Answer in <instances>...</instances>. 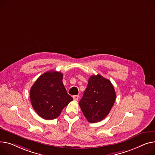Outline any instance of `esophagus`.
<instances>
[{"instance_id": "34e87169", "label": "esophagus", "mask_w": 155, "mask_h": 155, "mask_svg": "<svg viewBox=\"0 0 155 155\" xmlns=\"http://www.w3.org/2000/svg\"><path fill=\"white\" fill-rule=\"evenodd\" d=\"M73 98H74V100L77 101V100H78V98H79V96H78V95H75V96H73Z\"/></svg>"}]
</instances>
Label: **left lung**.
<instances>
[{"label":"left lung","instance_id":"8db88e82","mask_svg":"<svg viewBox=\"0 0 155 155\" xmlns=\"http://www.w3.org/2000/svg\"><path fill=\"white\" fill-rule=\"evenodd\" d=\"M115 99V91L111 81L98 74L89 78L79 105L87 120L96 123L108 115Z\"/></svg>","mask_w":155,"mask_h":155}]
</instances>
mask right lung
Returning <instances> with one entry per match:
<instances>
[{
  "instance_id": "right-lung-1",
  "label": "right lung",
  "mask_w": 155,
  "mask_h": 155,
  "mask_svg": "<svg viewBox=\"0 0 155 155\" xmlns=\"http://www.w3.org/2000/svg\"><path fill=\"white\" fill-rule=\"evenodd\" d=\"M62 79V74L50 70L41 75L31 87V104L41 118H57L64 108L73 100L67 94Z\"/></svg>"
}]
</instances>
